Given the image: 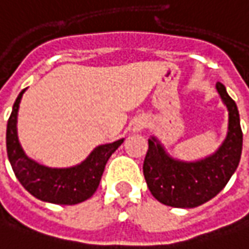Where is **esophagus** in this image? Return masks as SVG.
Instances as JSON below:
<instances>
[{
	"label": "esophagus",
	"mask_w": 249,
	"mask_h": 249,
	"mask_svg": "<svg viewBox=\"0 0 249 249\" xmlns=\"http://www.w3.org/2000/svg\"><path fill=\"white\" fill-rule=\"evenodd\" d=\"M145 126V123L143 121H138L137 124H135V129H141V128H143Z\"/></svg>",
	"instance_id": "34e87169"
}]
</instances>
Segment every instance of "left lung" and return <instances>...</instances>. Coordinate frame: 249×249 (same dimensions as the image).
I'll use <instances>...</instances> for the list:
<instances>
[{
  "mask_svg": "<svg viewBox=\"0 0 249 249\" xmlns=\"http://www.w3.org/2000/svg\"><path fill=\"white\" fill-rule=\"evenodd\" d=\"M217 91L228 110L226 141L212 156L198 162H180L170 158L156 138L148 139L143 176L149 192L165 206L192 209L217 196L240 163L242 131L235 101L218 81Z\"/></svg>",
  "mask_w": 249,
  "mask_h": 249,
  "instance_id": "8db88e82",
  "label": "left lung"
}]
</instances>
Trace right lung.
Returning <instances> with one entry per match:
<instances>
[{"mask_svg": "<svg viewBox=\"0 0 249 249\" xmlns=\"http://www.w3.org/2000/svg\"><path fill=\"white\" fill-rule=\"evenodd\" d=\"M23 91L17 97L7 124V154L17 179L42 201L71 206L90 198L100 184L107 160L124 139L97 146L84 162L74 168L42 166L25 155L17 135V115Z\"/></svg>", "mask_w": 249, "mask_h": 249, "instance_id": "1", "label": "right lung"}]
</instances>
